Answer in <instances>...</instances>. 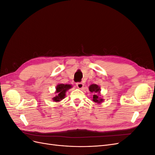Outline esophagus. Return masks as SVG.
<instances>
[{
	"label": "esophagus",
	"instance_id": "esophagus-1",
	"mask_svg": "<svg viewBox=\"0 0 155 155\" xmlns=\"http://www.w3.org/2000/svg\"><path fill=\"white\" fill-rule=\"evenodd\" d=\"M76 86L78 88H82L84 86V84L82 82H78L76 83Z\"/></svg>",
	"mask_w": 155,
	"mask_h": 155
}]
</instances>
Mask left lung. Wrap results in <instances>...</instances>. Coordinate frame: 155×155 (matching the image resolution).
Returning <instances> with one entry per match:
<instances>
[{"instance_id": "8db88e82", "label": "left lung", "mask_w": 155, "mask_h": 155, "mask_svg": "<svg viewBox=\"0 0 155 155\" xmlns=\"http://www.w3.org/2000/svg\"><path fill=\"white\" fill-rule=\"evenodd\" d=\"M89 91L93 93V98L92 101H94L96 104H101L104 100L103 99L102 97H101L100 92L101 88L99 85H96V84H92L88 87Z\"/></svg>"}]
</instances>
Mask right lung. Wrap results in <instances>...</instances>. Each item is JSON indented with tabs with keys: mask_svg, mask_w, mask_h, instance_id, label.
Returning a JSON list of instances; mask_svg holds the SVG:
<instances>
[{
	"mask_svg": "<svg viewBox=\"0 0 155 155\" xmlns=\"http://www.w3.org/2000/svg\"><path fill=\"white\" fill-rule=\"evenodd\" d=\"M72 87V85L59 83L55 88V96L52 98L53 101L59 102L63 100L66 96V92Z\"/></svg>",
	"mask_w": 155,
	"mask_h": 155,
	"instance_id": "obj_1",
	"label": "right lung"
}]
</instances>
